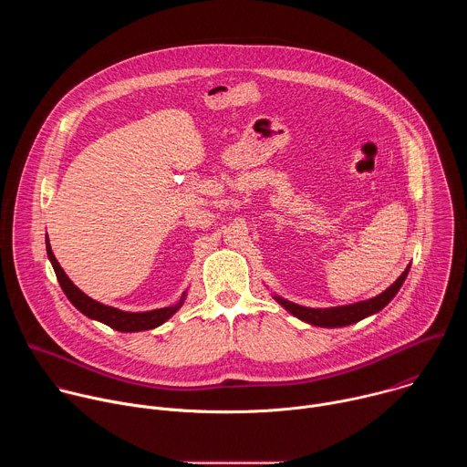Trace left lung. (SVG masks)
<instances>
[{"label": "left lung", "mask_w": 467, "mask_h": 467, "mask_svg": "<svg viewBox=\"0 0 467 467\" xmlns=\"http://www.w3.org/2000/svg\"><path fill=\"white\" fill-rule=\"evenodd\" d=\"M409 268L401 274V277H399L389 288H386L382 294H379L377 297L373 299H368V301H360V303H355V305H346V306H332V308H306V306H301V305H296L292 301H286L283 297H277V303L283 305L290 314H294L296 317L310 323V325H316V327H346V325H351V323H357L379 310H382L393 297L395 294L399 292V288L403 286L407 275H409Z\"/></svg>", "instance_id": "1"}]
</instances>
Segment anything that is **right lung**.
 Returning a JSON list of instances; mask_svg holds the SVG:
<instances>
[{"label": "right lung", "mask_w": 467, "mask_h": 467, "mask_svg": "<svg viewBox=\"0 0 467 467\" xmlns=\"http://www.w3.org/2000/svg\"><path fill=\"white\" fill-rule=\"evenodd\" d=\"M46 251H47V256L53 264V270H55V275L58 279V285L62 288V292L66 294V297H68L72 301V305L83 312L85 316H88L90 319H98L119 332H139V330H150V328H155L159 325H162L166 319H170L184 303V297L186 294H182L181 301L171 305V306H164V308H157V310H150V312H123V310H118L114 306H107L103 303H98L96 299L88 297L87 294H83L70 279L68 275L64 274V270L60 268V264L57 262L53 251H51V245H49V240L46 238Z\"/></svg>", "instance_id": "1"}]
</instances>
